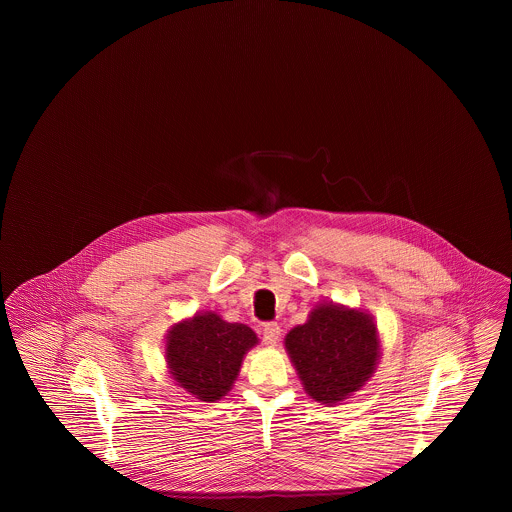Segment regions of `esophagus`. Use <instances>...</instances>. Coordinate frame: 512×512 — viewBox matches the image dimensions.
I'll use <instances>...</instances> for the list:
<instances>
[{
	"mask_svg": "<svg viewBox=\"0 0 512 512\" xmlns=\"http://www.w3.org/2000/svg\"><path fill=\"white\" fill-rule=\"evenodd\" d=\"M278 338H280V326L276 322L265 324V328H263V341L272 347V345L278 343Z\"/></svg>",
	"mask_w": 512,
	"mask_h": 512,
	"instance_id": "34e87169",
	"label": "esophagus"
}]
</instances>
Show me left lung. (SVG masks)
<instances>
[{
    "label": "left lung",
    "mask_w": 512,
    "mask_h": 512,
    "mask_svg": "<svg viewBox=\"0 0 512 512\" xmlns=\"http://www.w3.org/2000/svg\"><path fill=\"white\" fill-rule=\"evenodd\" d=\"M284 345L303 390L322 405H336L361 390L382 357L374 317L332 301L315 305Z\"/></svg>",
    "instance_id": "obj_1"
}]
</instances>
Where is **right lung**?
<instances>
[{
	"instance_id": "add662e5",
	"label": "right lung",
	"mask_w": 512,
	"mask_h": 512,
	"mask_svg": "<svg viewBox=\"0 0 512 512\" xmlns=\"http://www.w3.org/2000/svg\"><path fill=\"white\" fill-rule=\"evenodd\" d=\"M257 343L247 324L203 311L172 324L165 336V361L178 388L197 401L215 403L232 390L247 351Z\"/></svg>"
}]
</instances>
